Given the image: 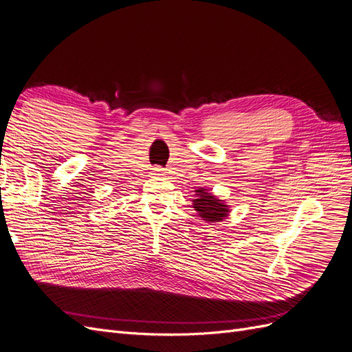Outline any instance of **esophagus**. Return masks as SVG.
<instances>
[{
	"instance_id": "34e87169",
	"label": "esophagus",
	"mask_w": 352,
	"mask_h": 352,
	"mask_svg": "<svg viewBox=\"0 0 352 352\" xmlns=\"http://www.w3.org/2000/svg\"><path fill=\"white\" fill-rule=\"evenodd\" d=\"M154 175H157V176H164V170H163V168H160V167H157V168L154 170Z\"/></svg>"
}]
</instances>
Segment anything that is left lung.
I'll use <instances>...</instances> for the list:
<instances>
[{"label":"left lung","mask_w":352,"mask_h":352,"mask_svg":"<svg viewBox=\"0 0 352 352\" xmlns=\"http://www.w3.org/2000/svg\"><path fill=\"white\" fill-rule=\"evenodd\" d=\"M197 198L192 199V207L198 211V216L208 223L221 221L229 216V206L225 201L216 198L212 194L207 192L206 189L195 190Z\"/></svg>","instance_id":"8db88e82"}]
</instances>
